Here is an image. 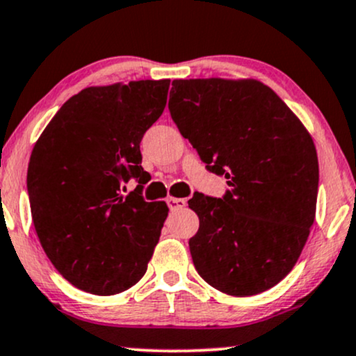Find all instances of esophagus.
<instances>
[{
  "mask_svg": "<svg viewBox=\"0 0 356 356\" xmlns=\"http://www.w3.org/2000/svg\"><path fill=\"white\" fill-rule=\"evenodd\" d=\"M168 205L170 210H182L187 207V199H177V197H169Z\"/></svg>",
  "mask_w": 356,
  "mask_h": 356,
  "instance_id": "34e87169",
  "label": "esophagus"
}]
</instances>
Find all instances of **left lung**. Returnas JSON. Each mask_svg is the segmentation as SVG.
I'll return each instance as SVG.
<instances>
[{
    "instance_id": "8db88e82",
    "label": "left lung",
    "mask_w": 356,
    "mask_h": 356,
    "mask_svg": "<svg viewBox=\"0 0 356 356\" xmlns=\"http://www.w3.org/2000/svg\"><path fill=\"white\" fill-rule=\"evenodd\" d=\"M169 110L179 131L230 191L195 195L199 232L188 240L205 282L246 298L296 266L316 220L318 159L309 129L254 79L174 80Z\"/></svg>"
}]
</instances>
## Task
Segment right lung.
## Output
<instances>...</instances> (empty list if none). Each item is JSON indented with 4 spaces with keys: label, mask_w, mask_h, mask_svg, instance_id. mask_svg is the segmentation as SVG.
<instances>
[{
    "label": "right lung",
    "mask_w": 356,
    "mask_h": 356,
    "mask_svg": "<svg viewBox=\"0 0 356 356\" xmlns=\"http://www.w3.org/2000/svg\"><path fill=\"white\" fill-rule=\"evenodd\" d=\"M169 79L87 87L49 121L31 152V215L54 268L77 289L123 292L145 276L165 202L129 195V177L145 181L139 143L163 115Z\"/></svg>",
    "instance_id": "add662e5"
}]
</instances>
